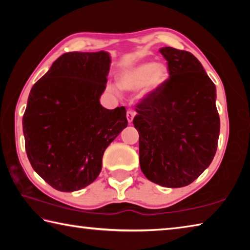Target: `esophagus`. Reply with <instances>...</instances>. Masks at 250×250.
<instances>
[{"mask_svg": "<svg viewBox=\"0 0 250 250\" xmlns=\"http://www.w3.org/2000/svg\"><path fill=\"white\" fill-rule=\"evenodd\" d=\"M134 116H135V112L133 110H128V111H126V119H128L129 124H131V122L133 121Z\"/></svg>", "mask_w": 250, "mask_h": 250, "instance_id": "esophagus-1", "label": "esophagus"}]
</instances>
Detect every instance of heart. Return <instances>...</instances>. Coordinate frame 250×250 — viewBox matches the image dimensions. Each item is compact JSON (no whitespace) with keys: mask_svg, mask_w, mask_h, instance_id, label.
Instances as JSON below:
<instances>
[{"mask_svg":"<svg viewBox=\"0 0 250 250\" xmlns=\"http://www.w3.org/2000/svg\"><path fill=\"white\" fill-rule=\"evenodd\" d=\"M168 78V68L163 62H140L119 76V84L125 90H135L143 86L145 94L158 90ZM113 91L117 88L112 87Z\"/></svg>","mask_w":250,"mask_h":250,"instance_id":"b5f03b06","label":"heart"}]
</instances>
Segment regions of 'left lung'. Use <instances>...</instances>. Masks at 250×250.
<instances>
[{"label": "left lung", "mask_w": 250, "mask_h": 250, "mask_svg": "<svg viewBox=\"0 0 250 250\" xmlns=\"http://www.w3.org/2000/svg\"><path fill=\"white\" fill-rule=\"evenodd\" d=\"M168 78L137 105L139 159L147 180L183 188L209 167L217 150L216 87L200 61L186 50L163 47Z\"/></svg>", "instance_id": "1"}]
</instances>
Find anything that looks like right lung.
<instances>
[{
    "mask_svg": "<svg viewBox=\"0 0 250 250\" xmlns=\"http://www.w3.org/2000/svg\"><path fill=\"white\" fill-rule=\"evenodd\" d=\"M110 55L62 54L34 84L23 116L25 150L32 167L61 192L91 184L104 152L128 125L125 107L100 104Z\"/></svg>",
    "mask_w": 250,
    "mask_h": 250,
    "instance_id": "1",
    "label": "right lung"
}]
</instances>
